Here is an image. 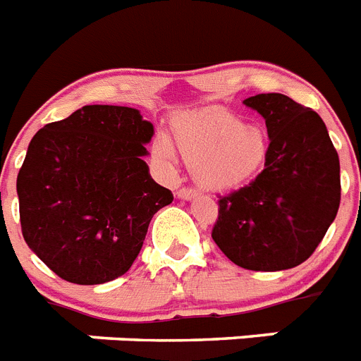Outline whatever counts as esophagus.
Returning <instances> with one entry per match:
<instances>
[{"mask_svg": "<svg viewBox=\"0 0 361 361\" xmlns=\"http://www.w3.org/2000/svg\"><path fill=\"white\" fill-rule=\"evenodd\" d=\"M177 197L183 199V201H192V199L199 197V190H195V188H180L177 192Z\"/></svg>", "mask_w": 361, "mask_h": 361, "instance_id": "1", "label": "esophagus"}]
</instances>
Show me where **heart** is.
<instances>
[{"label":"heart","mask_w":361,"mask_h":361,"mask_svg":"<svg viewBox=\"0 0 361 361\" xmlns=\"http://www.w3.org/2000/svg\"><path fill=\"white\" fill-rule=\"evenodd\" d=\"M175 147L197 183L207 190L225 192L251 180L267 154V134L258 125H245L236 114L221 109L178 116L173 121ZM168 138L157 140V154L166 162L175 160Z\"/></svg>","instance_id":"heart-1"}]
</instances>
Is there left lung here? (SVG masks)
Instances as JSON below:
<instances>
[{
  "label": "left lung",
  "mask_w": 361,
  "mask_h": 361,
  "mask_svg": "<svg viewBox=\"0 0 361 361\" xmlns=\"http://www.w3.org/2000/svg\"><path fill=\"white\" fill-rule=\"evenodd\" d=\"M243 105L266 120V164L252 183L219 197L212 240L243 269H291L336 219L339 157L319 114L288 95L258 94Z\"/></svg>",
  "instance_id": "1"
}]
</instances>
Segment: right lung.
I'll list each match as a JSON object with an SVG mask.
<instances>
[{"label":"right lung","instance_id":"1","mask_svg":"<svg viewBox=\"0 0 361 361\" xmlns=\"http://www.w3.org/2000/svg\"><path fill=\"white\" fill-rule=\"evenodd\" d=\"M153 134L140 110L86 105L32 136L16 180L22 234L61 279L105 284L130 269L173 201L144 160Z\"/></svg>","mask_w":361,"mask_h":361}]
</instances>
